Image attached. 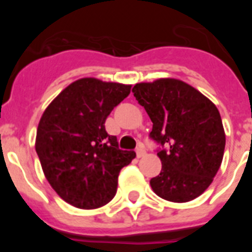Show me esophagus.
<instances>
[{"mask_svg":"<svg viewBox=\"0 0 252 252\" xmlns=\"http://www.w3.org/2000/svg\"><path fill=\"white\" fill-rule=\"evenodd\" d=\"M145 154H146V151L144 150L142 148H139L136 150V157L139 158V159H140V158H142V157H145Z\"/></svg>","mask_w":252,"mask_h":252,"instance_id":"obj_1","label":"esophagus"}]
</instances>
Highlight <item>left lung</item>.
I'll return each mask as SVG.
<instances>
[{
    "label": "left lung",
    "instance_id": "left-lung-1",
    "mask_svg": "<svg viewBox=\"0 0 252 252\" xmlns=\"http://www.w3.org/2000/svg\"><path fill=\"white\" fill-rule=\"evenodd\" d=\"M133 95L148 112L150 137L161 171L150 180L154 193L175 203L195 199L211 186L223 159L226 135L217 107L194 87L175 78L136 83Z\"/></svg>",
    "mask_w": 252,
    "mask_h": 252
}]
</instances>
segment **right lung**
<instances>
[{"mask_svg":"<svg viewBox=\"0 0 252 252\" xmlns=\"http://www.w3.org/2000/svg\"><path fill=\"white\" fill-rule=\"evenodd\" d=\"M130 92L131 84L81 78L44 111L35 149L46 180L66 203L94 209L115 197L120 170L136 154L120 150L104 122Z\"/></svg>","mask_w":252,"mask_h":252,"instance_id":"1","label":"right lung"}]
</instances>
